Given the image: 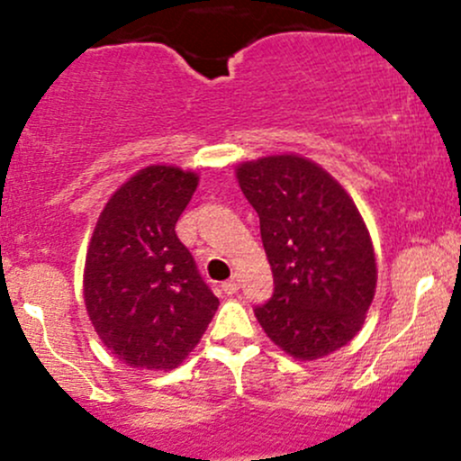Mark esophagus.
Instances as JSON below:
<instances>
[{
  "label": "esophagus",
  "mask_w": 461,
  "mask_h": 461,
  "mask_svg": "<svg viewBox=\"0 0 461 461\" xmlns=\"http://www.w3.org/2000/svg\"><path fill=\"white\" fill-rule=\"evenodd\" d=\"M221 288H222V291L227 293V295H234V293L239 291V288H240V280H239V276L230 277V280H227V282H222Z\"/></svg>",
  "instance_id": "1"
}]
</instances>
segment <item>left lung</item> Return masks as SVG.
Instances as JSON below:
<instances>
[{"mask_svg": "<svg viewBox=\"0 0 461 461\" xmlns=\"http://www.w3.org/2000/svg\"><path fill=\"white\" fill-rule=\"evenodd\" d=\"M236 176L273 271L271 300L256 306L267 337L302 361L343 348L376 291L374 247L350 194L300 155L245 161Z\"/></svg>", "mask_w": 461, "mask_h": 461, "instance_id": "1", "label": "left lung"}]
</instances>
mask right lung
<instances>
[{
    "label": "right lung",
    "instance_id": "1",
    "mask_svg": "<svg viewBox=\"0 0 461 461\" xmlns=\"http://www.w3.org/2000/svg\"><path fill=\"white\" fill-rule=\"evenodd\" d=\"M196 185L190 170L149 166L118 188L95 222L85 306L104 346L131 367L175 370L219 308L175 234Z\"/></svg>",
    "mask_w": 461,
    "mask_h": 461
}]
</instances>
